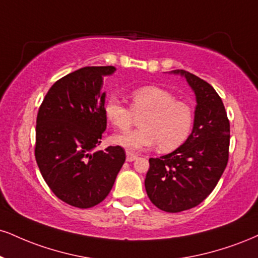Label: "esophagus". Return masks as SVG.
<instances>
[{"instance_id":"34e87169","label":"esophagus","mask_w":258,"mask_h":258,"mask_svg":"<svg viewBox=\"0 0 258 258\" xmlns=\"http://www.w3.org/2000/svg\"><path fill=\"white\" fill-rule=\"evenodd\" d=\"M136 159H137V155L131 153V151H128V150L126 151V161H127V162H132V161H135Z\"/></svg>"}]
</instances>
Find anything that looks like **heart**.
I'll use <instances>...</instances> for the list:
<instances>
[{
  "mask_svg": "<svg viewBox=\"0 0 258 258\" xmlns=\"http://www.w3.org/2000/svg\"><path fill=\"white\" fill-rule=\"evenodd\" d=\"M104 114L119 130L130 128L136 120L142 128L115 135L113 142L128 150H144L159 144V150L169 153L188 138L194 126V109L184 101L157 86H143L131 94V107L115 96L105 101Z\"/></svg>",
  "mask_w": 258,
  "mask_h": 258,
  "instance_id": "1",
  "label": "heart"
}]
</instances>
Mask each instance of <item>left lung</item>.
Returning a JSON list of instances; mask_svg holds the SVG:
<instances>
[{"instance_id": "obj_1", "label": "left lung", "mask_w": 258, "mask_h": 258, "mask_svg": "<svg viewBox=\"0 0 258 258\" xmlns=\"http://www.w3.org/2000/svg\"><path fill=\"white\" fill-rule=\"evenodd\" d=\"M196 95L194 128L182 145L150 159L145 178L148 197L159 209L179 213L197 207L212 194L228 162L229 121L222 99L210 84L182 70Z\"/></svg>"}]
</instances>
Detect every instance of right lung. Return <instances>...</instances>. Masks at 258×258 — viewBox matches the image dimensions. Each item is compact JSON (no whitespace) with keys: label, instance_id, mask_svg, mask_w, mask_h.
I'll return each mask as SVG.
<instances>
[{"label":"right lung","instance_id":"right-lung-1","mask_svg":"<svg viewBox=\"0 0 258 258\" xmlns=\"http://www.w3.org/2000/svg\"><path fill=\"white\" fill-rule=\"evenodd\" d=\"M115 67H84L58 79L40 104L35 156L40 174L54 195L86 209L108 196L126 160L125 150L96 151L107 128L103 77Z\"/></svg>","mask_w":258,"mask_h":258}]
</instances>
